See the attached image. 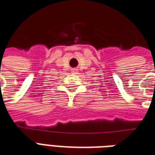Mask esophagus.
Instances as JSON below:
<instances>
[{"mask_svg": "<svg viewBox=\"0 0 155 155\" xmlns=\"http://www.w3.org/2000/svg\"><path fill=\"white\" fill-rule=\"evenodd\" d=\"M72 73H76L77 72V70H75V69H74V70H72Z\"/></svg>", "mask_w": 155, "mask_h": 155, "instance_id": "34e87169", "label": "esophagus"}]
</instances>
